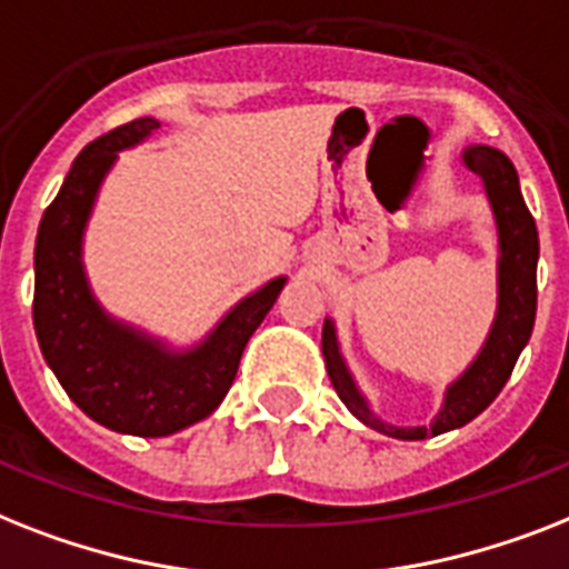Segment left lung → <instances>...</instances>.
<instances>
[{"mask_svg": "<svg viewBox=\"0 0 569 569\" xmlns=\"http://www.w3.org/2000/svg\"><path fill=\"white\" fill-rule=\"evenodd\" d=\"M461 160L482 180L485 198L491 204L493 224H497V244H500L497 312H493V325L477 359L447 386L445 403L436 418L429 420L427 427H395L377 418L341 357L332 318H325V330H321V353H325L327 373L341 403L348 406L350 415L362 420L365 427L389 438H400V441L441 436L482 415L509 382L517 357L523 353L526 341L532 336L535 312H538V228L523 201L515 166L500 149H491V146H468L461 151Z\"/></svg>", "mask_w": 569, "mask_h": 569, "instance_id": "1", "label": "left lung"}]
</instances>
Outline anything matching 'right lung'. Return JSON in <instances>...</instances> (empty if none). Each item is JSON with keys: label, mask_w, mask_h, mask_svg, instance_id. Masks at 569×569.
Here are the masks:
<instances>
[{"label": "right lung", "mask_w": 569, "mask_h": 569, "mask_svg": "<svg viewBox=\"0 0 569 569\" xmlns=\"http://www.w3.org/2000/svg\"><path fill=\"white\" fill-rule=\"evenodd\" d=\"M160 122L133 119L92 140L46 207L34 244V332L46 365L72 403L101 427L163 438L219 409L239 359L274 307L286 277L244 295L192 348H172L101 307L84 271V230L119 151L146 142Z\"/></svg>", "instance_id": "1"}]
</instances>
